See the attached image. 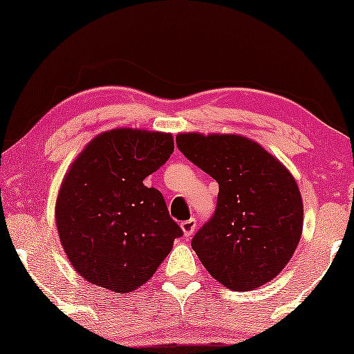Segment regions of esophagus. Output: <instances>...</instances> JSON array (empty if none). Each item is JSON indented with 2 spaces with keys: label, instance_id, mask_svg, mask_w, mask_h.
<instances>
[{
  "label": "esophagus",
  "instance_id": "esophagus-1",
  "mask_svg": "<svg viewBox=\"0 0 354 354\" xmlns=\"http://www.w3.org/2000/svg\"><path fill=\"white\" fill-rule=\"evenodd\" d=\"M196 227V221L195 219H188V221H183L180 224V229L183 232V235L185 236H192L193 230H195Z\"/></svg>",
  "mask_w": 354,
  "mask_h": 354
}]
</instances>
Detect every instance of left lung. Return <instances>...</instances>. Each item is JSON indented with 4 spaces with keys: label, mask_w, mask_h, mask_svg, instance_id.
<instances>
[{
    "label": "left lung",
    "mask_w": 354,
    "mask_h": 354,
    "mask_svg": "<svg viewBox=\"0 0 354 354\" xmlns=\"http://www.w3.org/2000/svg\"><path fill=\"white\" fill-rule=\"evenodd\" d=\"M177 147L219 183L212 219L192 248L217 282L235 292L280 274L303 232V200L287 167L254 140L236 133H178Z\"/></svg>",
    "instance_id": "obj_1"
}]
</instances>
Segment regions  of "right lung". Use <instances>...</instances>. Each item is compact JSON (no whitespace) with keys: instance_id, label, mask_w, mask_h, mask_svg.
<instances>
[{"instance_id":"right-lung-1","label":"right lung","mask_w":354,"mask_h":354,"mask_svg":"<svg viewBox=\"0 0 354 354\" xmlns=\"http://www.w3.org/2000/svg\"><path fill=\"white\" fill-rule=\"evenodd\" d=\"M174 151L172 133L113 129L91 138L56 198V227L72 268L91 285L129 293L148 282L182 229L143 180Z\"/></svg>"}]
</instances>
